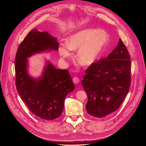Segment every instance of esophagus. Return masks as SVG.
Wrapping results in <instances>:
<instances>
[{"label":"esophagus","instance_id":"1","mask_svg":"<svg viewBox=\"0 0 146 146\" xmlns=\"http://www.w3.org/2000/svg\"><path fill=\"white\" fill-rule=\"evenodd\" d=\"M72 80H73L74 83H75V84H77V83H78L79 82H80V79H79L77 77H74L73 78V79H72Z\"/></svg>","mask_w":146,"mask_h":146}]
</instances>
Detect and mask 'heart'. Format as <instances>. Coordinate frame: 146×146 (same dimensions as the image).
Listing matches in <instances>:
<instances>
[{
	"mask_svg": "<svg viewBox=\"0 0 146 146\" xmlns=\"http://www.w3.org/2000/svg\"><path fill=\"white\" fill-rule=\"evenodd\" d=\"M108 35L104 30L86 29L69 36L66 46L59 48L60 56L64 59L71 57L70 50H77L78 63L83 66L93 64L107 45Z\"/></svg>",
	"mask_w": 146,
	"mask_h": 146,
	"instance_id": "obj_1",
	"label": "heart"
}]
</instances>
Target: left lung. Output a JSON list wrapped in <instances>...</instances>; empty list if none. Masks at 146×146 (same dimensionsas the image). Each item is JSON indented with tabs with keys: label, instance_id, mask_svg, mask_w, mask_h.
<instances>
[{
	"label": "left lung",
	"instance_id": "1",
	"mask_svg": "<svg viewBox=\"0 0 146 146\" xmlns=\"http://www.w3.org/2000/svg\"><path fill=\"white\" fill-rule=\"evenodd\" d=\"M85 73L82 85L88 96V113L102 117L115 111L124 100L131 83L130 56L121 39L107 58L95 61Z\"/></svg>",
	"mask_w": 146,
	"mask_h": 146
}]
</instances>
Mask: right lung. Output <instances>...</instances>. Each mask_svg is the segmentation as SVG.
Masks as SVG:
<instances>
[{
  "instance_id": "obj_1",
  "label": "right lung",
  "mask_w": 146,
  "mask_h": 146,
  "mask_svg": "<svg viewBox=\"0 0 146 146\" xmlns=\"http://www.w3.org/2000/svg\"><path fill=\"white\" fill-rule=\"evenodd\" d=\"M56 39L47 32L31 30L19 44L15 58L16 86L30 111L46 120H54L62 113L66 96L74 90L68 70L57 69L47 61L42 76L38 80L27 72V58L46 50L58 49Z\"/></svg>"
}]
</instances>
